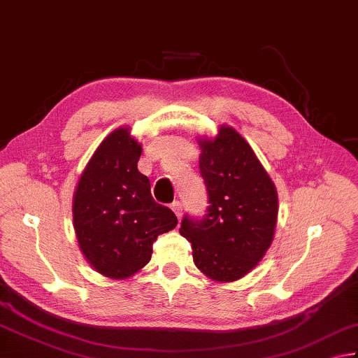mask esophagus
<instances>
[{
	"instance_id": "esophagus-1",
	"label": "esophagus",
	"mask_w": 358,
	"mask_h": 358,
	"mask_svg": "<svg viewBox=\"0 0 358 358\" xmlns=\"http://www.w3.org/2000/svg\"><path fill=\"white\" fill-rule=\"evenodd\" d=\"M171 210L176 213V217L180 220V217H182V204L179 201H176V202H173L171 204Z\"/></svg>"
}]
</instances>
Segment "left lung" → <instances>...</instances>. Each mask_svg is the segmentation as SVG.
I'll return each mask as SVG.
<instances>
[{
	"mask_svg": "<svg viewBox=\"0 0 358 358\" xmlns=\"http://www.w3.org/2000/svg\"><path fill=\"white\" fill-rule=\"evenodd\" d=\"M199 170L208 194L202 220L184 217L179 232L192 243L193 262L215 282L245 278L271 246L278 190L251 145L232 126L198 138Z\"/></svg>",
	"mask_w": 358,
	"mask_h": 358,
	"instance_id": "1",
	"label": "left lung"
}]
</instances>
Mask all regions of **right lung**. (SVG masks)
I'll return each instance as SVG.
<instances>
[{
	"mask_svg": "<svg viewBox=\"0 0 358 358\" xmlns=\"http://www.w3.org/2000/svg\"><path fill=\"white\" fill-rule=\"evenodd\" d=\"M141 143L131 127L112 131L74 188L73 227L85 260L104 278L123 280L152 255L160 234L178 226L170 208L151 196L150 179L137 168Z\"/></svg>",
	"mask_w": 358,
	"mask_h": 358,
	"instance_id": "add662e5",
	"label": "right lung"
}]
</instances>
